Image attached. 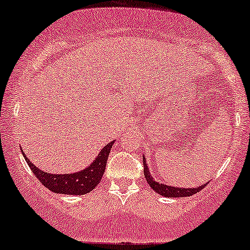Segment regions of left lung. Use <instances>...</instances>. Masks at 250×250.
Here are the masks:
<instances>
[{
  "instance_id": "1",
  "label": "left lung",
  "mask_w": 250,
  "mask_h": 250,
  "mask_svg": "<svg viewBox=\"0 0 250 250\" xmlns=\"http://www.w3.org/2000/svg\"><path fill=\"white\" fill-rule=\"evenodd\" d=\"M143 162H144V175L146 177L147 183L149 184V187L158 192L159 195H161L163 197H174V198H178V197H189L195 195V193L199 192L203 188L206 187V184L204 186H198L197 188H177V187H171V186H167V184L160 183V182L154 180V177L150 175V170L147 166L146 162V158H143Z\"/></svg>"
}]
</instances>
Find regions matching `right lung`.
<instances>
[{
  "label": "right lung",
  "instance_id": "right-lung-1",
  "mask_svg": "<svg viewBox=\"0 0 250 250\" xmlns=\"http://www.w3.org/2000/svg\"><path fill=\"white\" fill-rule=\"evenodd\" d=\"M113 144H115V140L105 145L87 168H84L81 171L69 172V174L46 172L33 165L25 155V153L21 152V154H23L24 159H25L33 174L48 190L53 191L55 193H63V195L82 196L90 192L100 184L102 176L105 171L107 156H109Z\"/></svg>",
  "mask_w": 250,
  "mask_h": 250
}]
</instances>
